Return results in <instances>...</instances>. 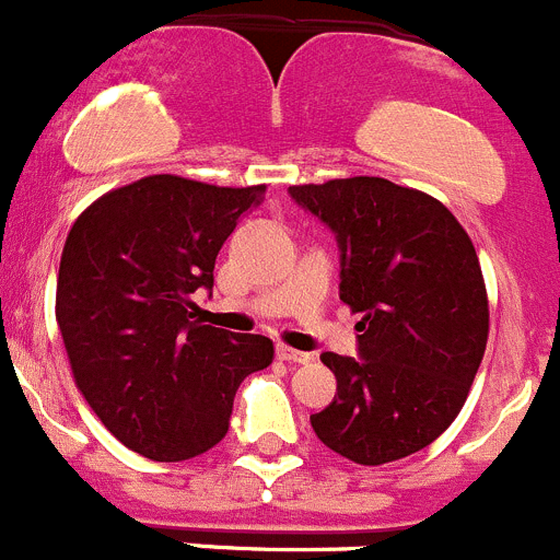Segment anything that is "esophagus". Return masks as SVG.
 Masks as SVG:
<instances>
[{
    "label": "esophagus",
    "mask_w": 560,
    "mask_h": 560,
    "mask_svg": "<svg viewBox=\"0 0 560 560\" xmlns=\"http://www.w3.org/2000/svg\"><path fill=\"white\" fill-rule=\"evenodd\" d=\"M276 357H279L281 362H290V364H306V362H312L310 353L295 351V348H287V345H276Z\"/></svg>",
    "instance_id": "1"
}]
</instances>
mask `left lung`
Masks as SVG:
<instances>
[{
    "label": "left lung",
    "instance_id": "8db88e82",
    "mask_svg": "<svg viewBox=\"0 0 560 560\" xmlns=\"http://www.w3.org/2000/svg\"><path fill=\"white\" fill-rule=\"evenodd\" d=\"M339 243V298L362 315L359 359L323 353L337 395L312 415L323 445L378 467L445 433L489 339L478 254L433 196L381 176L290 187Z\"/></svg>",
    "mask_w": 560,
    "mask_h": 560
}]
</instances>
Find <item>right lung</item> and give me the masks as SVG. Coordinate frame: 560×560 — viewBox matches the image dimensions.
<instances>
[{"mask_svg":"<svg viewBox=\"0 0 560 560\" xmlns=\"http://www.w3.org/2000/svg\"><path fill=\"white\" fill-rule=\"evenodd\" d=\"M265 185L218 187L143 176L74 221L57 273V326L77 389L121 445L185 462L229 431L245 375L273 362L262 334L192 320L215 256Z\"/></svg>","mask_w":560,"mask_h":560,"instance_id":"1","label":"right lung"}]
</instances>
